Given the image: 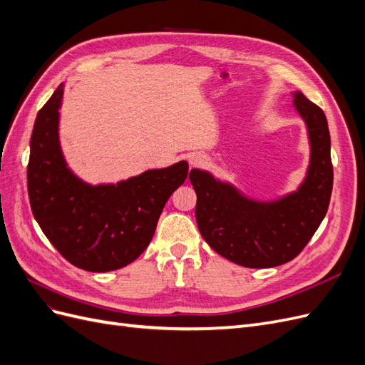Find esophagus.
Masks as SVG:
<instances>
[{"mask_svg":"<svg viewBox=\"0 0 365 365\" xmlns=\"http://www.w3.org/2000/svg\"><path fill=\"white\" fill-rule=\"evenodd\" d=\"M190 163H192V165H195V168H201V165H205L207 158L204 155H195V157H192Z\"/></svg>","mask_w":365,"mask_h":365,"instance_id":"obj_1","label":"esophagus"}]
</instances>
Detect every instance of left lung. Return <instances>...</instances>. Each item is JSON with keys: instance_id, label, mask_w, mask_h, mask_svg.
Wrapping results in <instances>:
<instances>
[{"instance_id": "1", "label": "left lung", "mask_w": 365, "mask_h": 365, "mask_svg": "<svg viewBox=\"0 0 365 365\" xmlns=\"http://www.w3.org/2000/svg\"><path fill=\"white\" fill-rule=\"evenodd\" d=\"M304 118L312 155L307 178L297 193L279 202L259 204L216 181L207 172L189 175L196 192V222L201 236L220 256L247 268H271L303 251L324 219L334 185L330 135L323 109L302 94L294 97Z\"/></svg>"}]
</instances>
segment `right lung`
Returning <instances> with one entry per match:
<instances>
[{
  "instance_id": "obj_1",
  "label": "right lung",
  "mask_w": 365,
  "mask_h": 365,
  "mask_svg": "<svg viewBox=\"0 0 365 365\" xmlns=\"http://www.w3.org/2000/svg\"><path fill=\"white\" fill-rule=\"evenodd\" d=\"M59 85L36 115L30 140L27 189L35 219L74 267L106 272L123 268L148 248L170 195L189 164L148 170L128 181L88 185L65 165L58 138Z\"/></svg>"
}]
</instances>
